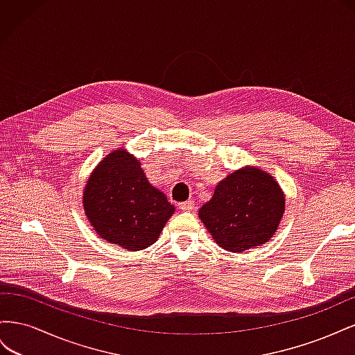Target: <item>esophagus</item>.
<instances>
[{
	"label": "esophagus",
	"mask_w": 355,
	"mask_h": 355,
	"mask_svg": "<svg viewBox=\"0 0 355 355\" xmlns=\"http://www.w3.org/2000/svg\"><path fill=\"white\" fill-rule=\"evenodd\" d=\"M179 209L184 210V211H191V210L196 209V202L191 201V200H188V201H185V202H180V204H179Z\"/></svg>",
	"instance_id": "obj_1"
}]
</instances>
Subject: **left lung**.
I'll return each mask as SVG.
<instances>
[{
	"mask_svg": "<svg viewBox=\"0 0 355 355\" xmlns=\"http://www.w3.org/2000/svg\"><path fill=\"white\" fill-rule=\"evenodd\" d=\"M286 210V196L275 178L245 166L223 178L198 218L222 249L241 253L272 239Z\"/></svg>",
	"mask_w": 355,
	"mask_h": 355,
	"instance_id": "left-lung-1",
	"label": "left lung"
}]
</instances>
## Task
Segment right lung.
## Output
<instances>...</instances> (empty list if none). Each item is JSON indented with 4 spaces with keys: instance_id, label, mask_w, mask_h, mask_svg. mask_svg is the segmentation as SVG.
<instances>
[{
    "instance_id": "obj_1",
    "label": "right lung",
    "mask_w": 355,
    "mask_h": 355,
    "mask_svg": "<svg viewBox=\"0 0 355 355\" xmlns=\"http://www.w3.org/2000/svg\"><path fill=\"white\" fill-rule=\"evenodd\" d=\"M85 216L105 241L137 252L153 245L175 206L149 184L133 154L115 148L94 167L83 191Z\"/></svg>"
}]
</instances>
